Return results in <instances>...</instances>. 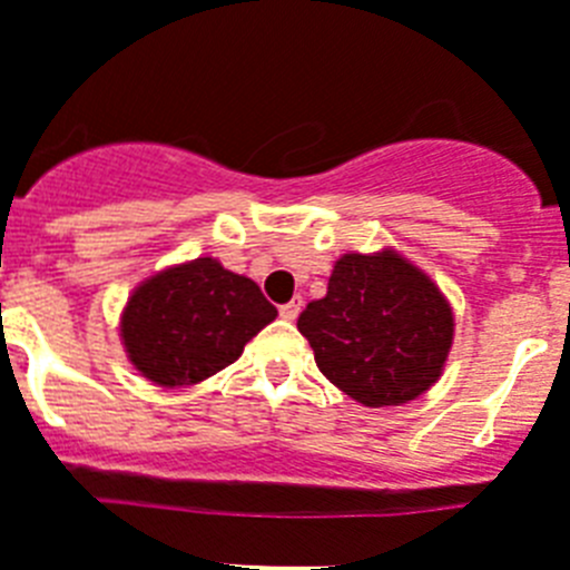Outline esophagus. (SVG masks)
I'll use <instances>...</instances> for the list:
<instances>
[{
	"label": "esophagus",
	"instance_id": "esophagus-1",
	"mask_svg": "<svg viewBox=\"0 0 570 570\" xmlns=\"http://www.w3.org/2000/svg\"><path fill=\"white\" fill-rule=\"evenodd\" d=\"M301 307H304V301L293 298L289 304H284V307H281V318H286V322H295L301 313Z\"/></svg>",
	"mask_w": 570,
	"mask_h": 570
}]
</instances>
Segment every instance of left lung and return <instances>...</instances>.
<instances>
[{
	"label": "left lung",
	"instance_id": "left-lung-1",
	"mask_svg": "<svg viewBox=\"0 0 570 570\" xmlns=\"http://www.w3.org/2000/svg\"><path fill=\"white\" fill-rule=\"evenodd\" d=\"M298 330L338 391L382 409L417 400L440 380L455 315L432 277L382 248L338 257L327 295L309 301Z\"/></svg>",
	"mask_w": 570,
	"mask_h": 570
}]
</instances>
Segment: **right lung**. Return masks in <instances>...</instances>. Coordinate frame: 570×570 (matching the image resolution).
<instances>
[{
    "mask_svg": "<svg viewBox=\"0 0 570 570\" xmlns=\"http://www.w3.org/2000/svg\"><path fill=\"white\" fill-rule=\"evenodd\" d=\"M261 286L214 257L161 269L132 289L121 313V342L138 374L161 389L208 380L275 322Z\"/></svg>",
    "mask_w": 570,
    "mask_h": 570,
    "instance_id": "right-lung-1",
    "label": "right lung"
}]
</instances>
